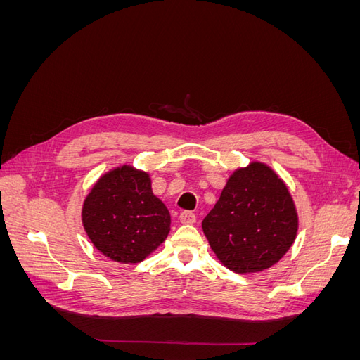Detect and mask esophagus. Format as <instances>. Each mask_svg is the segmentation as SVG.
Wrapping results in <instances>:
<instances>
[{"instance_id":"obj_1","label":"esophagus","mask_w":360,"mask_h":360,"mask_svg":"<svg viewBox=\"0 0 360 360\" xmlns=\"http://www.w3.org/2000/svg\"><path fill=\"white\" fill-rule=\"evenodd\" d=\"M195 219H197V217H195V213H192V212H181L180 213L181 224H193Z\"/></svg>"}]
</instances>
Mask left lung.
Wrapping results in <instances>:
<instances>
[{
	"label": "left lung",
	"mask_w": 360,
	"mask_h": 360,
	"mask_svg": "<svg viewBox=\"0 0 360 360\" xmlns=\"http://www.w3.org/2000/svg\"><path fill=\"white\" fill-rule=\"evenodd\" d=\"M297 230L299 214L288 186L259 160L233 171L202 221L219 263L242 275L275 266L292 246Z\"/></svg>",
	"instance_id": "8db88e82"
}]
</instances>
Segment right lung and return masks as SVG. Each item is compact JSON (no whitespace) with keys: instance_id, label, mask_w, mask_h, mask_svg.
<instances>
[{"instance_id":"obj_1","label":"right lung","mask_w":360,"mask_h":360,"mask_svg":"<svg viewBox=\"0 0 360 360\" xmlns=\"http://www.w3.org/2000/svg\"><path fill=\"white\" fill-rule=\"evenodd\" d=\"M84 230L99 252L136 264L165 242L171 216L151 191L150 174L120 165L102 174L82 202Z\"/></svg>"}]
</instances>
